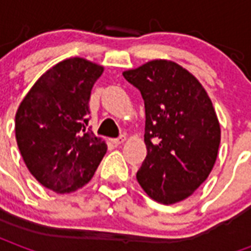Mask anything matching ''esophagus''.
Instances as JSON below:
<instances>
[{"label":"esophagus","instance_id":"34e87169","mask_svg":"<svg viewBox=\"0 0 251 251\" xmlns=\"http://www.w3.org/2000/svg\"><path fill=\"white\" fill-rule=\"evenodd\" d=\"M111 141H113V144H114V145H121V144H124V142L126 141V136L125 134H122V136H120L118 138L111 140Z\"/></svg>","mask_w":251,"mask_h":251}]
</instances>
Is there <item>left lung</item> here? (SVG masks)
Listing matches in <instances>:
<instances>
[{
	"mask_svg": "<svg viewBox=\"0 0 251 251\" xmlns=\"http://www.w3.org/2000/svg\"><path fill=\"white\" fill-rule=\"evenodd\" d=\"M122 75L145 103L147 157L137 181L151 199L179 203L208 177L218 157L221 125L211 98L195 75L167 59Z\"/></svg>",
	"mask_w": 251,
	"mask_h": 251,
	"instance_id": "1",
	"label": "left lung"
}]
</instances>
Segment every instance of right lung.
<instances>
[{
  "label": "right lung",
  "instance_id": "add662e5",
  "mask_svg": "<svg viewBox=\"0 0 251 251\" xmlns=\"http://www.w3.org/2000/svg\"><path fill=\"white\" fill-rule=\"evenodd\" d=\"M103 66L83 57L59 62L41 75L16 113V141L41 185L71 194L93 179L107 151L88 130L90 97Z\"/></svg>",
  "mask_w": 251,
  "mask_h": 251
}]
</instances>
